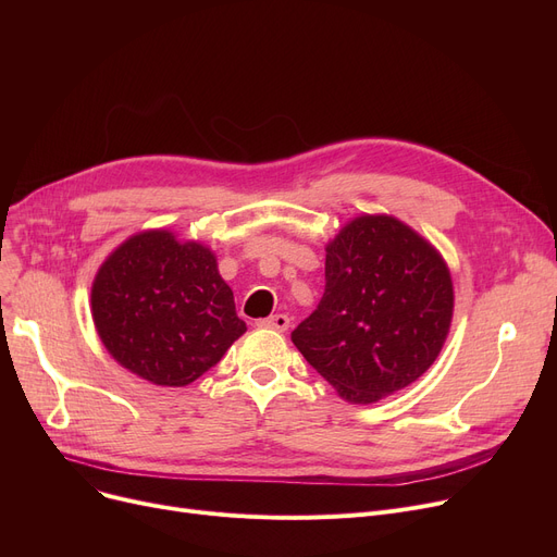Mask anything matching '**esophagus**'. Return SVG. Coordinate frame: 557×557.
<instances>
[{"mask_svg": "<svg viewBox=\"0 0 557 557\" xmlns=\"http://www.w3.org/2000/svg\"><path fill=\"white\" fill-rule=\"evenodd\" d=\"M288 315L284 313H275L271 318H263V320H257V327H263V330H275V332H286L288 330Z\"/></svg>", "mask_w": 557, "mask_h": 557, "instance_id": "1", "label": "esophagus"}]
</instances>
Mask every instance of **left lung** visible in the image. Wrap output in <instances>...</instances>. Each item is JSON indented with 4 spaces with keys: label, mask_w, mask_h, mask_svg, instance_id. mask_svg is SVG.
Returning <instances> with one entry per match:
<instances>
[{
    "label": "left lung",
    "mask_w": 557,
    "mask_h": 557,
    "mask_svg": "<svg viewBox=\"0 0 557 557\" xmlns=\"http://www.w3.org/2000/svg\"><path fill=\"white\" fill-rule=\"evenodd\" d=\"M451 318L443 255L391 214H361L325 246L323 300L290 341L345 401L372 404L433 366Z\"/></svg>",
    "instance_id": "left-lung-1"
}]
</instances>
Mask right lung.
<instances>
[{
    "label": "right lung",
    "mask_w": 557,
    "mask_h": 557,
    "mask_svg": "<svg viewBox=\"0 0 557 557\" xmlns=\"http://www.w3.org/2000/svg\"><path fill=\"white\" fill-rule=\"evenodd\" d=\"M90 305L108 355L156 386H189L246 332L214 250L164 227L106 257Z\"/></svg>",
    "instance_id": "obj_1"
}]
</instances>
